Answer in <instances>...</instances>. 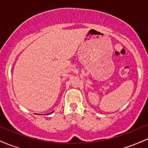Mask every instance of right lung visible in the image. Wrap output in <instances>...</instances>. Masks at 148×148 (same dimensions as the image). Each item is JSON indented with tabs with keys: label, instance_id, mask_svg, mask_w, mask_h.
Here are the masks:
<instances>
[{
	"label": "right lung",
	"instance_id": "right-lung-1",
	"mask_svg": "<svg viewBox=\"0 0 148 148\" xmlns=\"http://www.w3.org/2000/svg\"><path fill=\"white\" fill-rule=\"evenodd\" d=\"M53 112H51V113H53ZM49 114H50V113H49Z\"/></svg>",
	"mask_w": 148,
	"mask_h": 148
}]
</instances>
